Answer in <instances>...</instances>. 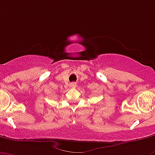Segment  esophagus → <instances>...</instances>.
<instances>
[{"instance_id": "obj_1", "label": "esophagus", "mask_w": 155, "mask_h": 155, "mask_svg": "<svg viewBox=\"0 0 155 155\" xmlns=\"http://www.w3.org/2000/svg\"><path fill=\"white\" fill-rule=\"evenodd\" d=\"M70 87H76V84H75V83H71V84H70Z\"/></svg>"}]
</instances>
